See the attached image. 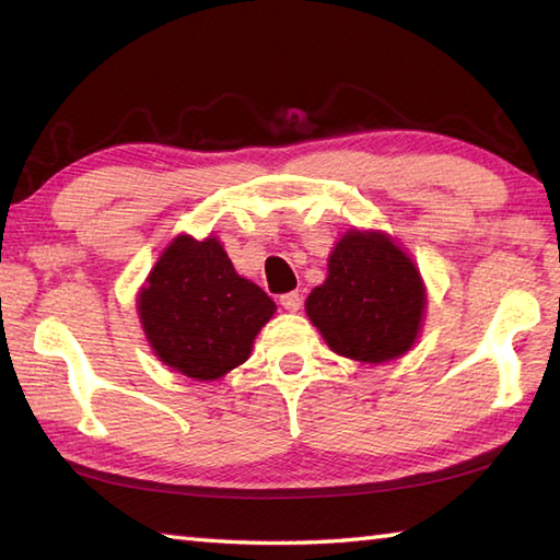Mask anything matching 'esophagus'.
I'll use <instances>...</instances> for the list:
<instances>
[{
    "mask_svg": "<svg viewBox=\"0 0 560 560\" xmlns=\"http://www.w3.org/2000/svg\"><path fill=\"white\" fill-rule=\"evenodd\" d=\"M280 304L288 312H298L302 307V298L298 292H288V294H282V298H280Z\"/></svg>",
    "mask_w": 560,
    "mask_h": 560,
    "instance_id": "1",
    "label": "esophagus"
}]
</instances>
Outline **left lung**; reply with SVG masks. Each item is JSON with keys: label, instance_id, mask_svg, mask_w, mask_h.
Listing matches in <instances>:
<instances>
[{"label": "left lung", "instance_id": "8db88e82", "mask_svg": "<svg viewBox=\"0 0 560 560\" xmlns=\"http://www.w3.org/2000/svg\"><path fill=\"white\" fill-rule=\"evenodd\" d=\"M326 270L304 310L334 353L377 365L411 351L424 326L427 284L393 236L348 229Z\"/></svg>", "mask_w": 560, "mask_h": 560}]
</instances>
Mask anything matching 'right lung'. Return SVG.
Instances as JSON below:
<instances>
[{
    "label": "right lung",
    "instance_id": "1",
    "mask_svg": "<svg viewBox=\"0 0 560 560\" xmlns=\"http://www.w3.org/2000/svg\"><path fill=\"white\" fill-rule=\"evenodd\" d=\"M276 310L256 282L238 276L217 236H175L136 294L158 361L199 383L246 363Z\"/></svg>",
    "mask_w": 560,
    "mask_h": 560
}]
</instances>
